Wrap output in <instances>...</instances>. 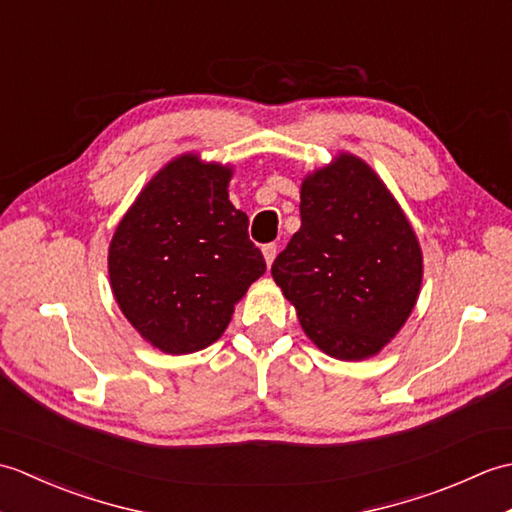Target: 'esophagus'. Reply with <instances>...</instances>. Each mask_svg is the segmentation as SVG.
Masks as SVG:
<instances>
[{
	"mask_svg": "<svg viewBox=\"0 0 512 512\" xmlns=\"http://www.w3.org/2000/svg\"><path fill=\"white\" fill-rule=\"evenodd\" d=\"M262 253H264L266 264H268V266H273L275 257H277V244H266V246L262 248Z\"/></svg>",
	"mask_w": 512,
	"mask_h": 512,
	"instance_id": "esophagus-1",
	"label": "esophagus"
}]
</instances>
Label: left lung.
Returning a JSON list of instances; mask_svg holds the SVG:
<instances>
[{
    "instance_id": "1",
    "label": "left lung",
    "mask_w": 512,
    "mask_h": 512,
    "mask_svg": "<svg viewBox=\"0 0 512 512\" xmlns=\"http://www.w3.org/2000/svg\"><path fill=\"white\" fill-rule=\"evenodd\" d=\"M299 211L301 228L270 268L275 284L321 352L341 361L378 354L420 295L422 250L409 220L352 154L306 176Z\"/></svg>"
}]
</instances>
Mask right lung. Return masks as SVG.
Returning <instances> with one entry per match:
<instances>
[{
    "label": "right lung",
    "mask_w": 512,
    "mask_h": 512,
    "mask_svg": "<svg viewBox=\"0 0 512 512\" xmlns=\"http://www.w3.org/2000/svg\"><path fill=\"white\" fill-rule=\"evenodd\" d=\"M231 167L182 154L167 162L118 222L107 268L118 308L165 354L204 350L235 303L266 273L248 217L228 200Z\"/></svg>",
    "instance_id": "1"
}]
</instances>
